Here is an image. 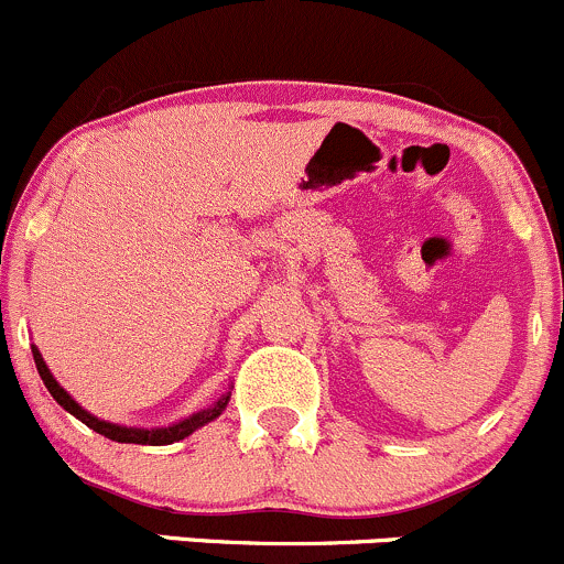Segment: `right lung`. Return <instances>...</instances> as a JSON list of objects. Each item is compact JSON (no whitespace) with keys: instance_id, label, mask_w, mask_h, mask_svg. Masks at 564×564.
<instances>
[{"instance_id":"add662e5","label":"right lung","mask_w":564,"mask_h":564,"mask_svg":"<svg viewBox=\"0 0 564 564\" xmlns=\"http://www.w3.org/2000/svg\"><path fill=\"white\" fill-rule=\"evenodd\" d=\"M32 356H34V364H37L40 377H43L45 388H48V391H51V397H54L56 402H59L62 408L69 412V415H75L80 423H86V426L95 429V432L102 434V437L113 440V443H135V445H171V443H178V440L189 437V434H193L195 429L206 426V423H212L214 417L223 415V410L228 408V402H230V391H228V393H223V397H219L217 402H214L208 410L195 412V415L184 417V421L173 423V426H162V429L119 426V423L100 421V417L91 415V412H86L84 408H80V404L75 402V399L65 391V388H62L59 382L54 380V375H51V369L45 367L43 356H40V350L34 345H32Z\"/></svg>"}]
</instances>
